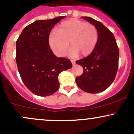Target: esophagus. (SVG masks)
Masks as SVG:
<instances>
[{
    "instance_id": "1",
    "label": "esophagus",
    "mask_w": 134,
    "mask_h": 134,
    "mask_svg": "<svg viewBox=\"0 0 134 134\" xmlns=\"http://www.w3.org/2000/svg\"><path fill=\"white\" fill-rule=\"evenodd\" d=\"M71 62H72V65H74L75 64H76V62H75L74 60H71Z\"/></svg>"
}]
</instances>
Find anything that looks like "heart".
Listing matches in <instances>:
<instances>
[{
    "label": "heart",
    "instance_id": "heart-1",
    "mask_svg": "<svg viewBox=\"0 0 134 134\" xmlns=\"http://www.w3.org/2000/svg\"><path fill=\"white\" fill-rule=\"evenodd\" d=\"M98 41V32L95 26L76 19L61 23L57 33L52 32L48 38L52 50L60 57L67 54L69 43L72 56L79 54L82 57H87L94 51Z\"/></svg>",
    "mask_w": 134,
    "mask_h": 134
}]
</instances>
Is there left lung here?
I'll return each instance as SVG.
<instances>
[{"mask_svg": "<svg viewBox=\"0 0 134 134\" xmlns=\"http://www.w3.org/2000/svg\"><path fill=\"white\" fill-rule=\"evenodd\" d=\"M96 27L98 41L94 51L87 57L76 61L84 71L76 82L81 90L89 93H98L110 86L116 77L119 50L113 34L102 23L90 17H82Z\"/></svg>", "mask_w": 134, "mask_h": 134, "instance_id": "1", "label": "left lung"}]
</instances>
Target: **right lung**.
<instances>
[{
	"label": "right lung",
	"instance_id": "add662e5",
	"mask_svg": "<svg viewBox=\"0 0 134 134\" xmlns=\"http://www.w3.org/2000/svg\"><path fill=\"white\" fill-rule=\"evenodd\" d=\"M64 18L35 21L23 30L16 41L20 76L27 88L38 96L54 94L60 87L59 74L72 67L70 60L55 56L48 43L52 28Z\"/></svg>",
	"mask_w": 134,
	"mask_h": 134
}]
</instances>
